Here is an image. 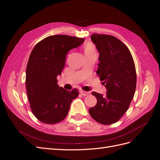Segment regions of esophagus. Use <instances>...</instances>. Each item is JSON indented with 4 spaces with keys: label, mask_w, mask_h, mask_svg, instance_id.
<instances>
[{
    "label": "esophagus",
    "mask_w": 160,
    "mask_h": 160,
    "mask_svg": "<svg viewBox=\"0 0 160 160\" xmlns=\"http://www.w3.org/2000/svg\"><path fill=\"white\" fill-rule=\"evenodd\" d=\"M80 93L83 95V96H87V95H89L90 94L89 92L88 91H80Z\"/></svg>",
    "instance_id": "34e87169"
}]
</instances>
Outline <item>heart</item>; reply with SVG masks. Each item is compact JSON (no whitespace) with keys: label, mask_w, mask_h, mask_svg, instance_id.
<instances>
[{"label":"heart","mask_w":160,"mask_h":160,"mask_svg":"<svg viewBox=\"0 0 160 160\" xmlns=\"http://www.w3.org/2000/svg\"><path fill=\"white\" fill-rule=\"evenodd\" d=\"M95 51L94 45L91 42L87 43L85 46V52H89V51Z\"/></svg>","instance_id":"1"}]
</instances>
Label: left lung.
<instances>
[{
  "label": "left lung",
  "mask_w": 160,
  "mask_h": 160,
  "mask_svg": "<svg viewBox=\"0 0 160 160\" xmlns=\"http://www.w3.org/2000/svg\"><path fill=\"white\" fill-rule=\"evenodd\" d=\"M99 57L96 73L107 89L106 95H92L97 104L89 113L96 122L103 125L115 123L126 112L136 88V71L127 46L116 37L94 33L91 36Z\"/></svg>",
  "instance_id": "left-lung-1"
}]
</instances>
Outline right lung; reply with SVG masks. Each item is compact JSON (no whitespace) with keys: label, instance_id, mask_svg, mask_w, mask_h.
I'll list each match as a JSON object with an SVG mask.
<instances>
[{"label":"right lung","instance_id":"1","mask_svg":"<svg viewBox=\"0 0 160 160\" xmlns=\"http://www.w3.org/2000/svg\"><path fill=\"white\" fill-rule=\"evenodd\" d=\"M85 38L65 35L47 37L33 48L26 70V88L33 115L47 124H55L68 114L77 89H64L57 77L65 65L67 53L79 47Z\"/></svg>","mask_w":160,"mask_h":160}]
</instances>
